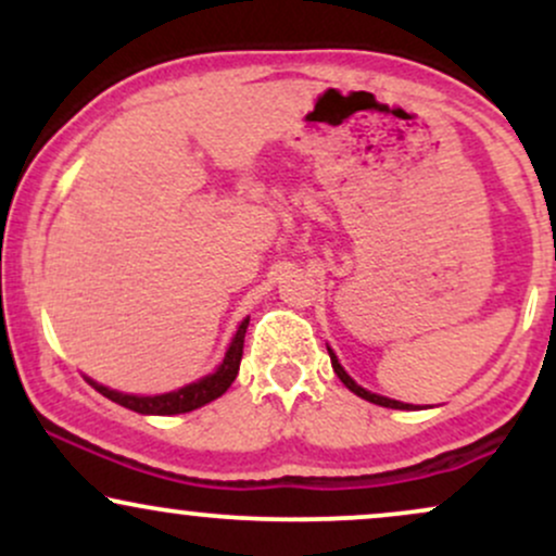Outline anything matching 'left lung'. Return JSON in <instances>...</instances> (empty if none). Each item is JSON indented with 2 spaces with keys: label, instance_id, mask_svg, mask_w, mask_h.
Listing matches in <instances>:
<instances>
[{
  "label": "left lung",
  "instance_id": "left-lung-1",
  "mask_svg": "<svg viewBox=\"0 0 556 556\" xmlns=\"http://www.w3.org/2000/svg\"><path fill=\"white\" fill-rule=\"evenodd\" d=\"M329 358H331V368H334V374L340 376V381H342V384L348 387L350 392H355V394H358V397L368 400V402H374V405H381V407H394V410H410V407H413V405H405V402H397V400L381 397V394H371V392H366V389L355 384V381L350 379L348 374H344V368L340 366V361H337V355L331 353V350H329Z\"/></svg>",
  "mask_w": 556,
  "mask_h": 556
}]
</instances>
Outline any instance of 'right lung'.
<instances>
[{
	"label": "right lung",
	"mask_w": 556,
	"mask_h": 556,
	"mask_svg": "<svg viewBox=\"0 0 556 556\" xmlns=\"http://www.w3.org/2000/svg\"><path fill=\"white\" fill-rule=\"evenodd\" d=\"M245 329H248V318L240 324L238 334H235L232 344H229L225 361H222V366L216 368L214 374L203 376L201 381L177 389V392L154 394V397H136V394H123V392H114V389H110V387L96 384V381H91V379H88V384H93L96 392H101L104 397L117 402V405L127 407V410L143 413V416H177V413H190V410H195V407L206 405V402L222 397V394L229 389V384L235 381V376H238V371H240Z\"/></svg>",
	"instance_id": "right-lung-1"
}]
</instances>
